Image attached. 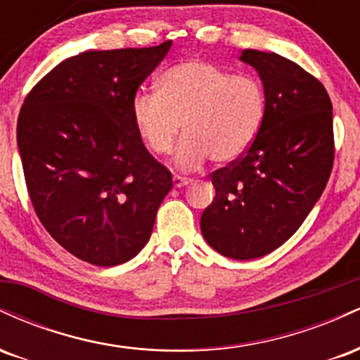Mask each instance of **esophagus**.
Segmentation results:
<instances>
[{
	"label": "esophagus",
	"mask_w": 360,
	"mask_h": 360,
	"mask_svg": "<svg viewBox=\"0 0 360 360\" xmlns=\"http://www.w3.org/2000/svg\"><path fill=\"white\" fill-rule=\"evenodd\" d=\"M172 183H174L176 188H184V186L191 184L193 179H189V177H183V176H174L172 177Z\"/></svg>",
	"instance_id": "1"
}]
</instances>
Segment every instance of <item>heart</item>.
Here are the masks:
<instances>
[{
	"label": "heart",
	"mask_w": 360,
	"mask_h": 360,
	"mask_svg": "<svg viewBox=\"0 0 360 360\" xmlns=\"http://www.w3.org/2000/svg\"><path fill=\"white\" fill-rule=\"evenodd\" d=\"M266 117V93L255 77L232 74L205 60H184L157 81V93L131 100V120L152 154L174 152L181 169H196L212 157L217 164L235 162L257 139Z\"/></svg>",
	"instance_id": "1"
}]
</instances>
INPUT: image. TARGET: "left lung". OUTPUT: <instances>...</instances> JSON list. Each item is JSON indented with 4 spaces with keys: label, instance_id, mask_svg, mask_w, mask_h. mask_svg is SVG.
<instances>
[{
    "label": "left lung",
    "instance_id": "1",
    "mask_svg": "<svg viewBox=\"0 0 360 360\" xmlns=\"http://www.w3.org/2000/svg\"><path fill=\"white\" fill-rule=\"evenodd\" d=\"M266 93V117L242 159L212 174L201 214L208 245L237 260L283 245L320 200L333 166L332 101L320 81L274 52L245 49Z\"/></svg>",
    "mask_w": 360,
    "mask_h": 360
}]
</instances>
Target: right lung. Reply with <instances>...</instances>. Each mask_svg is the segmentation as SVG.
<instances>
[{
	"instance_id": "1",
	"label": "right lung",
	"mask_w": 360,
	"mask_h": 360,
	"mask_svg": "<svg viewBox=\"0 0 360 360\" xmlns=\"http://www.w3.org/2000/svg\"><path fill=\"white\" fill-rule=\"evenodd\" d=\"M171 45L69 57L20 110L16 140L37 217L84 262L111 267L134 259L172 188L131 120V100Z\"/></svg>"
}]
</instances>
